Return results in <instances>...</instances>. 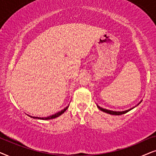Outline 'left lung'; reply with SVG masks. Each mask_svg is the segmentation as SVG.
<instances>
[{"instance_id": "1", "label": "left lung", "mask_w": 156, "mask_h": 156, "mask_svg": "<svg viewBox=\"0 0 156 156\" xmlns=\"http://www.w3.org/2000/svg\"><path fill=\"white\" fill-rule=\"evenodd\" d=\"M98 108L101 110V111H102L103 112H105V113H107L108 114H111V115H123V114H125L126 113H128V111H130V110H132L133 108H130L129 110H127V111H110V110H107V109H104L103 108H101L100 106L98 105Z\"/></svg>"}]
</instances>
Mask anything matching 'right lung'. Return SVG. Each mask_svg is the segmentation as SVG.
Listing matches in <instances>:
<instances>
[{"instance_id": "obj_1", "label": "right lung", "mask_w": 156, "mask_h": 156, "mask_svg": "<svg viewBox=\"0 0 156 156\" xmlns=\"http://www.w3.org/2000/svg\"><path fill=\"white\" fill-rule=\"evenodd\" d=\"M68 107L67 106L66 108H65L63 110H62V111H59L58 113L54 114V115H50L48 117H45V118H38V117H32V116H30V117H32L33 118H37V119H41V120H50V119H53V118H55L57 117H58L59 115H61V114H63L64 112H65L66 110L68 109Z\"/></svg>"}]
</instances>
